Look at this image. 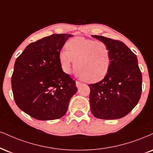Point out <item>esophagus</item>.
<instances>
[{"label": "esophagus", "instance_id": "1", "mask_svg": "<svg viewBox=\"0 0 153 153\" xmlns=\"http://www.w3.org/2000/svg\"><path fill=\"white\" fill-rule=\"evenodd\" d=\"M75 83H76V86L78 88L80 87V86H81L82 85V83L81 82H79V81H76V82H75Z\"/></svg>", "mask_w": 153, "mask_h": 153}]
</instances>
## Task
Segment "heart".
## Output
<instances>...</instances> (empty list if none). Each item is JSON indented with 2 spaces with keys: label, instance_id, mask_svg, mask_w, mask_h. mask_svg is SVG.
Segmentation results:
<instances>
[{
  "label": "heart",
  "instance_id": "obj_1",
  "mask_svg": "<svg viewBox=\"0 0 153 153\" xmlns=\"http://www.w3.org/2000/svg\"><path fill=\"white\" fill-rule=\"evenodd\" d=\"M65 48L67 51L59 53L60 65L65 73H71L74 60L75 72L85 81L97 82L107 75L111 63V51L104 42L78 37L69 40Z\"/></svg>",
  "mask_w": 153,
  "mask_h": 153
}]
</instances>
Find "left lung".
<instances>
[{"label":"left lung","mask_w":153,"mask_h":153,"mask_svg":"<svg viewBox=\"0 0 153 153\" xmlns=\"http://www.w3.org/2000/svg\"><path fill=\"white\" fill-rule=\"evenodd\" d=\"M92 36L109 46L111 63L101 81L88 85L91 110L97 118H121L135 108L141 96L142 73L137 56L120 40Z\"/></svg>","instance_id":"left-lung-1"}]
</instances>
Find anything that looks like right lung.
<instances>
[{
	"instance_id": "right-lung-1",
	"label": "right lung",
	"mask_w": 153,
	"mask_h": 153,
	"mask_svg": "<svg viewBox=\"0 0 153 153\" xmlns=\"http://www.w3.org/2000/svg\"><path fill=\"white\" fill-rule=\"evenodd\" d=\"M71 34H53L29 44L15 62L11 85L15 102L40 120L60 118L78 88L64 73L59 53Z\"/></svg>"
}]
</instances>
